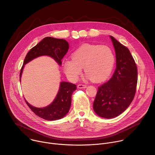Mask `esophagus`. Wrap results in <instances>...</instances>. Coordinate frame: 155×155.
<instances>
[{
  "mask_svg": "<svg viewBox=\"0 0 155 155\" xmlns=\"http://www.w3.org/2000/svg\"><path fill=\"white\" fill-rule=\"evenodd\" d=\"M77 86L79 88H85V87H86V84H78Z\"/></svg>",
  "mask_w": 155,
  "mask_h": 155,
  "instance_id": "obj_1",
  "label": "esophagus"
}]
</instances>
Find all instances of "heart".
Masks as SVG:
<instances>
[{
    "label": "heart",
    "mask_w": 155,
    "mask_h": 155,
    "mask_svg": "<svg viewBox=\"0 0 155 155\" xmlns=\"http://www.w3.org/2000/svg\"><path fill=\"white\" fill-rule=\"evenodd\" d=\"M114 64V54L108 47L85 43L72 53V60L64 62V69L72 81L77 80L84 68L91 81L101 82L109 76Z\"/></svg>",
    "instance_id": "1"
}]
</instances>
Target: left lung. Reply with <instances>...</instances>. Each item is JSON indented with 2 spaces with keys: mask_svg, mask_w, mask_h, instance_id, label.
<instances>
[{
  "mask_svg": "<svg viewBox=\"0 0 155 155\" xmlns=\"http://www.w3.org/2000/svg\"><path fill=\"white\" fill-rule=\"evenodd\" d=\"M116 53L113 76L98 87L93 108L97 115L112 118L123 113L133 100L137 84V68L129 49L110 36Z\"/></svg>",
  "mask_w": 155,
  "mask_h": 155,
  "instance_id": "8db88e82",
  "label": "left lung"
}]
</instances>
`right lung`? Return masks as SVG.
<instances>
[{
    "instance_id": "obj_1",
    "label": "right lung",
    "mask_w": 155,
    "mask_h": 155,
    "mask_svg": "<svg viewBox=\"0 0 155 155\" xmlns=\"http://www.w3.org/2000/svg\"><path fill=\"white\" fill-rule=\"evenodd\" d=\"M68 49L69 43L64 39L50 37L44 38L28 53L20 71L19 78H21L24 65L33 59L40 56H50L54 58L59 65H61V59L67 53ZM76 89L77 86L75 84L63 81L60 84L56 97L50 105L44 108H36L31 105L26 100L25 102L32 111L39 117L46 120H57L63 118L69 112L71 105L72 94Z\"/></svg>"
}]
</instances>
